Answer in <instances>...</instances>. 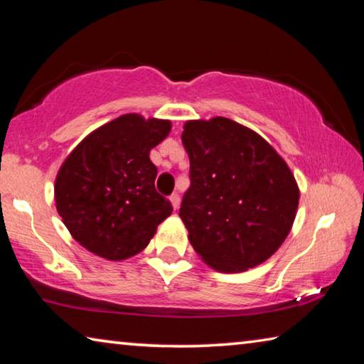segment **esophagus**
Listing matches in <instances>:
<instances>
[{
  "instance_id": "34e87169",
  "label": "esophagus",
  "mask_w": 364,
  "mask_h": 364,
  "mask_svg": "<svg viewBox=\"0 0 364 364\" xmlns=\"http://www.w3.org/2000/svg\"><path fill=\"white\" fill-rule=\"evenodd\" d=\"M170 202H171V207H173V210H178V208H180V202H181V199H180V194H176V193H173L171 194L170 197Z\"/></svg>"
}]
</instances>
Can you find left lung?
I'll return each mask as SVG.
<instances>
[{
	"instance_id": "obj_1",
	"label": "left lung",
	"mask_w": 364,
	"mask_h": 364,
	"mask_svg": "<svg viewBox=\"0 0 364 364\" xmlns=\"http://www.w3.org/2000/svg\"><path fill=\"white\" fill-rule=\"evenodd\" d=\"M191 165L180 218L196 254L220 273L267 262L291 232L300 189L286 160L257 132L226 117L188 120Z\"/></svg>"
}]
</instances>
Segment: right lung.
<instances>
[{
  "mask_svg": "<svg viewBox=\"0 0 364 364\" xmlns=\"http://www.w3.org/2000/svg\"><path fill=\"white\" fill-rule=\"evenodd\" d=\"M170 130V120L123 114L91 132L65 157L54 181V200L82 247L120 262L151 242L173 210L154 186L157 167L149 159Z\"/></svg>",
  "mask_w": 364,
  "mask_h": 364,
  "instance_id": "1",
  "label": "right lung"
}]
</instances>
